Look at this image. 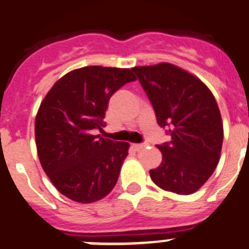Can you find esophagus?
<instances>
[{"label": "esophagus", "instance_id": "1", "mask_svg": "<svg viewBox=\"0 0 249 249\" xmlns=\"http://www.w3.org/2000/svg\"><path fill=\"white\" fill-rule=\"evenodd\" d=\"M145 146H146V144H133V147H134L137 151H140V150L144 149Z\"/></svg>", "mask_w": 249, "mask_h": 249}]
</instances>
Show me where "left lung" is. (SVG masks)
Here are the masks:
<instances>
[{
    "instance_id": "8db88e82",
    "label": "left lung",
    "mask_w": 249,
    "mask_h": 249,
    "mask_svg": "<svg viewBox=\"0 0 249 249\" xmlns=\"http://www.w3.org/2000/svg\"><path fill=\"white\" fill-rule=\"evenodd\" d=\"M169 142L157 145L162 162L150 171L166 191L190 195L213 174L223 145L220 111L207 86L188 71L162 63L132 69Z\"/></svg>"
}]
</instances>
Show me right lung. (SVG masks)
<instances>
[{
    "mask_svg": "<svg viewBox=\"0 0 249 249\" xmlns=\"http://www.w3.org/2000/svg\"><path fill=\"white\" fill-rule=\"evenodd\" d=\"M135 80L129 69L85 66L63 76L41 103L35 121L38 159L70 200L95 202L116 185L129 144L94 132L105 127L112 94Z\"/></svg>",
    "mask_w": 249,
    "mask_h": 249,
    "instance_id": "add662e5",
    "label": "right lung"
}]
</instances>
